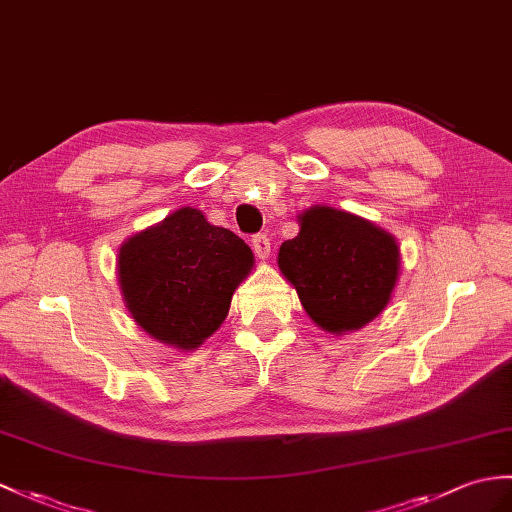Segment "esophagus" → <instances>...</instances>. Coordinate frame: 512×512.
Segmentation results:
<instances>
[{
  "label": "esophagus",
  "instance_id": "esophagus-1",
  "mask_svg": "<svg viewBox=\"0 0 512 512\" xmlns=\"http://www.w3.org/2000/svg\"><path fill=\"white\" fill-rule=\"evenodd\" d=\"M253 251L259 259H266L270 255V237L264 235V233L255 235L253 237Z\"/></svg>",
  "mask_w": 512,
  "mask_h": 512
}]
</instances>
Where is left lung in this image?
<instances>
[{
    "label": "left lung",
    "instance_id": "1",
    "mask_svg": "<svg viewBox=\"0 0 512 512\" xmlns=\"http://www.w3.org/2000/svg\"><path fill=\"white\" fill-rule=\"evenodd\" d=\"M299 235L283 242L277 264L314 323L342 336L386 310L399 281L395 235L344 209L301 211Z\"/></svg>",
    "mask_w": 512,
    "mask_h": 512
}]
</instances>
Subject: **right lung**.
<instances>
[{
	"mask_svg": "<svg viewBox=\"0 0 512 512\" xmlns=\"http://www.w3.org/2000/svg\"><path fill=\"white\" fill-rule=\"evenodd\" d=\"M253 266L242 237L213 227L200 209L181 207L120 246L117 281L126 310L148 336L194 351L229 316Z\"/></svg>",
	"mask_w": 512,
	"mask_h": 512,
	"instance_id": "obj_1",
	"label": "right lung"
}]
</instances>
